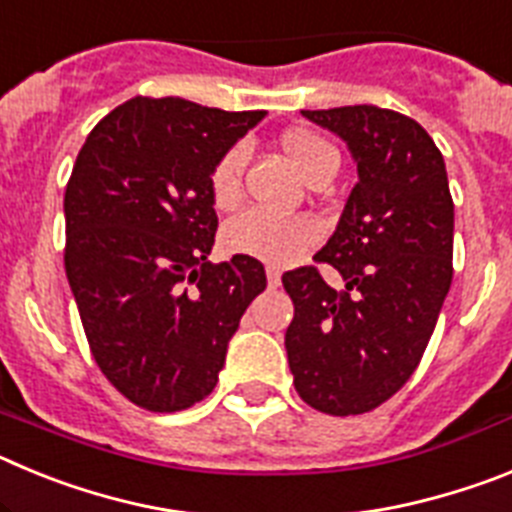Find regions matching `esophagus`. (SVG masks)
<instances>
[{"instance_id":"esophagus-1","label":"esophagus","mask_w":512,"mask_h":512,"mask_svg":"<svg viewBox=\"0 0 512 512\" xmlns=\"http://www.w3.org/2000/svg\"><path fill=\"white\" fill-rule=\"evenodd\" d=\"M266 279H269L271 289H277L279 284H282V274H279V269H274V266H266Z\"/></svg>"}]
</instances>
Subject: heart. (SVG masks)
<instances>
[{
  "label": "heart",
  "instance_id": "b5f03b06",
  "mask_svg": "<svg viewBox=\"0 0 512 512\" xmlns=\"http://www.w3.org/2000/svg\"><path fill=\"white\" fill-rule=\"evenodd\" d=\"M284 156L289 164L300 171L307 184L318 176L336 171L338 153L325 143L320 135L310 130L292 128L279 138ZM241 176H243V148H230L220 156L210 174V197L215 207L230 210L241 200ZM318 241L315 225L302 217H274L259 210H248L233 217L223 228V246L235 256H251L266 261L271 266L292 264L297 256Z\"/></svg>",
  "mask_w": 512,
  "mask_h": 512
}]
</instances>
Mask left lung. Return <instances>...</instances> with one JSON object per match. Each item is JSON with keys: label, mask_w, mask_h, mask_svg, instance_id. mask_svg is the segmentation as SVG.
<instances>
[{"label": "left lung", "mask_w": 512, "mask_h": 512, "mask_svg": "<svg viewBox=\"0 0 512 512\" xmlns=\"http://www.w3.org/2000/svg\"><path fill=\"white\" fill-rule=\"evenodd\" d=\"M343 140L359 182L315 261L282 277L295 302L284 346L310 408L359 415L379 408L423 359L451 287L454 202L441 151L418 122L374 104L302 110Z\"/></svg>", "instance_id": "8db88e82"}]
</instances>
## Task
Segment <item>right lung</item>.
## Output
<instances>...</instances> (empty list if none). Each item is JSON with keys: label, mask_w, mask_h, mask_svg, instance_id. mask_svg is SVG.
Masks as SVG:
<instances>
[{"label": "right lung", "mask_w": 512, "mask_h": 512, "mask_svg": "<svg viewBox=\"0 0 512 512\" xmlns=\"http://www.w3.org/2000/svg\"><path fill=\"white\" fill-rule=\"evenodd\" d=\"M264 112L179 97L120 104L76 156L66 277L102 374L138 408L176 413L215 390L228 343L266 271L251 256L210 264V174Z\"/></svg>", "instance_id": "obj_1"}]
</instances>
